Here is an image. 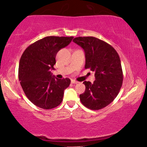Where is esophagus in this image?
Instances as JSON below:
<instances>
[{"label":"esophagus","instance_id":"obj_1","mask_svg":"<svg viewBox=\"0 0 147 147\" xmlns=\"http://www.w3.org/2000/svg\"><path fill=\"white\" fill-rule=\"evenodd\" d=\"M71 83H73V84H77V83H78V81H75V80H71Z\"/></svg>","mask_w":147,"mask_h":147}]
</instances>
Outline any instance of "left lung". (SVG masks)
<instances>
[{
	"label": "left lung",
	"instance_id": "obj_1",
	"mask_svg": "<svg viewBox=\"0 0 147 147\" xmlns=\"http://www.w3.org/2000/svg\"><path fill=\"white\" fill-rule=\"evenodd\" d=\"M73 41L85 51V68L95 73L93 83L83 82L85 91L80 95L81 102L91 110L102 109L114 100L122 85L120 58L111 45L96 37H78Z\"/></svg>",
	"mask_w": 147,
	"mask_h": 147
}]
</instances>
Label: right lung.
<instances>
[{
    "label": "right lung",
    "instance_id": "right-lung-1",
    "mask_svg": "<svg viewBox=\"0 0 147 147\" xmlns=\"http://www.w3.org/2000/svg\"><path fill=\"white\" fill-rule=\"evenodd\" d=\"M74 37L49 36L29 45L20 60L18 78L28 98L45 110L54 108L62 102L64 91L69 87V78L52 76L56 54L70 43Z\"/></svg>",
    "mask_w": 147,
    "mask_h": 147
}]
</instances>
